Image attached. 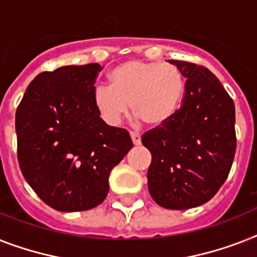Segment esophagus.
I'll use <instances>...</instances> for the list:
<instances>
[{
    "label": "esophagus",
    "mask_w": 257,
    "mask_h": 257,
    "mask_svg": "<svg viewBox=\"0 0 257 257\" xmlns=\"http://www.w3.org/2000/svg\"><path fill=\"white\" fill-rule=\"evenodd\" d=\"M131 139H132V141L135 145H140V144H141V136H140L139 133L131 132Z\"/></svg>",
    "instance_id": "34e87169"
}]
</instances>
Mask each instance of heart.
I'll list each match as a JSON object with an SVG mask.
<instances>
[{
	"mask_svg": "<svg viewBox=\"0 0 257 257\" xmlns=\"http://www.w3.org/2000/svg\"><path fill=\"white\" fill-rule=\"evenodd\" d=\"M110 85L93 88L92 100L100 117L116 126L129 108L150 128L168 124L182 104L186 81L174 64L132 59L109 72Z\"/></svg>",
	"mask_w": 257,
	"mask_h": 257,
	"instance_id": "heart-1",
	"label": "heart"
}]
</instances>
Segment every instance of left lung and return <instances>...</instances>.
I'll use <instances>...</instances> for the list:
<instances>
[{
    "mask_svg": "<svg viewBox=\"0 0 257 257\" xmlns=\"http://www.w3.org/2000/svg\"><path fill=\"white\" fill-rule=\"evenodd\" d=\"M169 63L187 79L182 107L141 141L152 153V198L165 208L187 210L210 201L228 177L236 150L235 105L210 70L182 60Z\"/></svg>",
    "mask_w": 257,
    "mask_h": 257,
    "instance_id": "obj_1",
    "label": "left lung"
}]
</instances>
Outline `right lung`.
I'll return each mask as SVG.
<instances>
[{"label": "right lung", "mask_w": 257, "mask_h": 257, "mask_svg": "<svg viewBox=\"0 0 257 257\" xmlns=\"http://www.w3.org/2000/svg\"><path fill=\"white\" fill-rule=\"evenodd\" d=\"M97 63L41 72L27 87L16 113L17 153L31 189L58 211L99 206L109 190L110 170L133 144L109 126L93 105Z\"/></svg>", "instance_id": "right-lung-1"}]
</instances>
